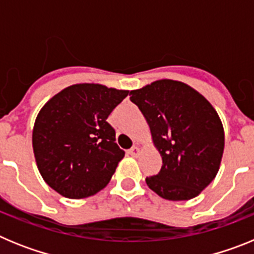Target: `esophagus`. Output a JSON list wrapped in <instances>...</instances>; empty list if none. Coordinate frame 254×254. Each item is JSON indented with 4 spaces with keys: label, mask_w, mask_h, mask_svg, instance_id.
Here are the masks:
<instances>
[{
    "label": "esophagus",
    "mask_w": 254,
    "mask_h": 254,
    "mask_svg": "<svg viewBox=\"0 0 254 254\" xmlns=\"http://www.w3.org/2000/svg\"><path fill=\"white\" fill-rule=\"evenodd\" d=\"M128 152H129V155H131V156H137V155L140 154V149H138L137 146H132L131 149L128 150Z\"/></svg>",
    "instance_id": "1"
}]
</instances>
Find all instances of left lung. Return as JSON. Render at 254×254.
I'll use <instances>...</instances> for the list:
<instances>
[{"mask_svg":"<svg viewBox=\"0 0 254 254\" xmlns=\"http://www.w3.org/2000/svg\"><path fill=\"white\" fill-rule=\"evenodd\" d=\"M163 158L150 190L170 201L198 196L214 181L224 151V128L212 105L183 82L159 80L132 90Z\"/></svg>","mask_w":254,"mask_h":254,"instance_id":"8db88e82","label":"left lung"}]
</instances>
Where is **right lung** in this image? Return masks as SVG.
Instances as JSON below:
<instances>
[{
	"mask_svg": "<svg viewBox=\"0 0 254 254\" xmlns=\"http://www.w3.org/2000/svg\"><path fill=\"white\" fill-rule=\"evenodd\" d=\"M127 90L76 84L40 109L33 129V150L47 185L67 198L93 196L109 183L125 151L107 122Z\"/></svg>",
	"mask_w": 254,
	"mask_h": 254,
	"instance_id": "add662e5",
	"label": "right lung"
}]
</instances>
